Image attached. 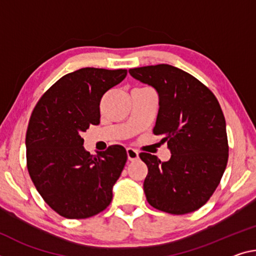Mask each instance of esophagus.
I'll return each instance as SVG.
<instances>
[{
  "label": "esophagus",
  "mask_w": 256,
  "mask_h": 256,
  "mask_svg": "<svg viewBox=\"0 0 256 256\" xmlns=\"http://www.w3.org/2000/svg\"><path fill=\"white\" fill-rule=\"evenodd\" d=\"M126 154H128V160H131V162L136 160L138 158H139V152H138L136 150L133 149V148H128Z\"/></svg>",
  "instance_id": "obj_1"
}]
</instances>
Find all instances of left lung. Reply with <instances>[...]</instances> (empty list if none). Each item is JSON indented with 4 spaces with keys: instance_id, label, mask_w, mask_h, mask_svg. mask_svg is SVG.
I'll return each instance as SVG.
<instances>
[{
    "instance_id": "obj_1",
    "label": "left lung",
    "mask_w": 256,
    "mask_h": 256,
    "mask_svg": "<svg viewBox=\"0 0 256 256\" xmlns=\"http://www.w3.org/2000/svg\"><path fill=\"white\" fill-rule=\"evenodd\" d=\"M133 78L158 93L154 134L168 142L171 158L160 162L141 152L148 168L144 182L152 208L171 214H186L210 200L228 163L226 120L216 96L188 72L171 64L128 70Z\"/></svg>"
}]
</instances>
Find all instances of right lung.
Here are the masks:
<instances>
[{
  "label": "right lung",
  "instance_id": "1",
  "mask_svg": "<svg viewBox=\"0 0 256 256\" xmlns=\"http://www.w3.org/2000/svg\"><path fill=\"white\" fill-rule=\"evenodd\" d=\"M126 74V70L80 68L52 85L32 112L26 134L28 173L46 204L64 218L93 216L112 200L126 150L115 144L91 155L82 134L100 123L101 99Z\"/></svg>",
  "mask_w": 256,
  "mask_h": 256
}]
</instances>
